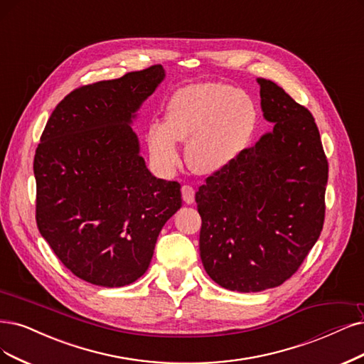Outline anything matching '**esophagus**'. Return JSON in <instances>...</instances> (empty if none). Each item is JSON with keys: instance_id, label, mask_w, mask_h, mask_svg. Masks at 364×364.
I'll return each mask as SVG.
<instances>
[{"instance_id": "34e87169", "label": "esophagus", "mask_w": 364, "mask_h": 364, "mask_svg": "<svg viewBox=\"0 0 364 364\" xmlns=\"http://www.w3.org/2000/svg\"><path fill=\"white\" fill-rule=\"evenodd\" d=\"M181 195H183V200L186 204H193L195 203V189L192 186L186 184L181 187Z\"/></svg>"}]
</instances>
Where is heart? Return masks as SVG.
Segmentation results:
<instances>
[{
    "instance_id": "obj_1",
    "label": "heart",
    "mask_w": 364,
    "mask_h": 364,
    "mask_svg": "<svg viewBox=\"0 0 364 364\" xmlns=\"http://www.w3.org/2000/svg\"><path fill=\"white\" fill-rule=\"evenodd\" d=\"M258 112L253 100L230 85L205 82L178 90L166 107V119L146 130L156 165L173 171L180 165V141L187 142V161L196 173L226 169L247 146Z\"/></svg>"
}]
</instances>
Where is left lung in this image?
Wrapping results in <instances>:
<instances>
[{
	"label": "left lung",
	"instance_id": "obj_1",
	"mask_svg": "<svg viewBox=\"0 0 364 364\" xmlns=\"http://www.w3.org/2000/svg\"><path fill=\"white\" fill-rule=\"evenodd\" d=\"M257 82L273 130L208 177L195 196L205 272L240 292L279 287L299 270L324 225L328 180L312 114L272 80Z\"/></svg>",
	"mask_w": 364,
	"mask_h": 364
}]
</instances>
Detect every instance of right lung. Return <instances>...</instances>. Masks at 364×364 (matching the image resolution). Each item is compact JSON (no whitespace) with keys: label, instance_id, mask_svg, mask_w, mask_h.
Wrapping results in <instances>:
<instances>
[{"label":"right lung","instance_id":"1","mask_svg":"<svg viewBox=\"0 0 364 364\" xmlns=\"http://www.w3.org/2000/svg\"><path fill=\"white\" fill-rule=\"evenodd\" d=\"M160 64L76 88L50 114L34 156L38 231L92 285L139 279L181 186L148 171L132 123L165 79Z\"/></svg>","mask_w":364,"mask_h":364}]
</instances>
